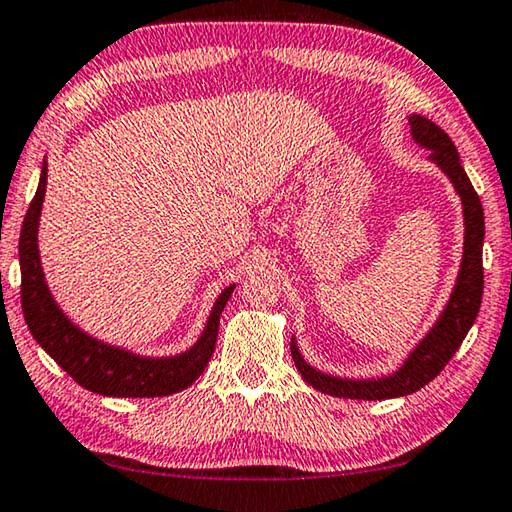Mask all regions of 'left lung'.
Listing matches in <instances>:
<instances>
[{"label":"left lung","mask_w":512,"mask_h":512,"mask_svg":"<svg viewBox=\"0 0 512 512\" xmlns=\"http://www.w3.org/2000/svg\"><path fill=\"white\" fill-rule=\"evenodd\" d=\"M410 132L415 143L421 148L431 150L428 159L440 166L451 184L456 186L462 200V214H465V250H462V264L458 271L456 287L451 291L449 303L440 314L435 326L428 330V335L415 346V351L408 355L399 371L383 378H337L328 373L316 371L300 355L298 346L291 339V358L296 369L307 385L319 389L323 394L339 396V399H358V401H383L396 399V396H408L417 392L433 378L440 376V371L449 364L467 337L469 328L474 326L478 307L483 298V237H485V218L483 205L472 182L460 166V154L456 145L446 136L444 129L437 127L424 116L412 113Z\"/></svg>","instance_id":"8db88e82"}]
</instances>
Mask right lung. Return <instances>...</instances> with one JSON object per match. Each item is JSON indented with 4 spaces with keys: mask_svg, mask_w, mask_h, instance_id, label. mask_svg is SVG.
I'll list each match as a JSON object with an SVG mask.
<instances>
[{
    "mask_svg": "<svg viewBox=\"0 0 512 512\" xmlns=\"http://www.w3.org/2000/svg\"><path fill=\"white\" fill-rule=\"evenodd\" d=\"M47 161L40 170L38 191L24 216L20 232V298L24 321L36 342L59 367L75 378L88 392L102 396H125V399H152L168 396L196 383L212 358L218 337V321L230 300L234 285L218 296L202 335L189 351L170 358H143L120 346L104 344L86 335L72 323L47 289L43 266L38 255V221L45 198Z\"/></svg>",
    "mask_w": 512,
    "mask_h": 512,
    "instance_id": "right-lung-1",
    "label": "right lung"
}]
</instances>
